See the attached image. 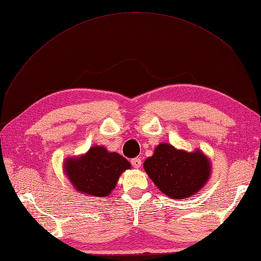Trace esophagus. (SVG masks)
Listing matches in <instances>:
<instances>
[{
    "instance_id": "1",
    "label": "esophagus",
    "mask_w": 261,
    "mask_h": 261,
    "mask_svg": "<svg viewBox=\"0 0 261 261\" xmlns=\"http://www.w3.org/2000/svg\"><path fill=\"white\" fill-rule=\"evenodd\" d=\"M132 165L135 169H139L140 168V165H141V160L140 159H138V158H135V159H133L132 161Z\"/></svg>"
}]
</instances>
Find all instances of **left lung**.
I'll return each instance as SVG.
<instances>
[{
    "label": "left lung",
    "mask_w": 261,
    "mask_h": 261,
    "mask_svg": "<svg viewBox=\"0 0 261 261\" xmlns=\"http://www.w3.org/2000/svg\"><path fill=\"white\" fill-rule=\"evenodd\" d=\"M144 169L154 185L172 199H185L198 193L211 175V162L201 150L188 152L168 143L159 144Z\"/></svg>",
    "instance_id": "left-lung-1"
}]
</instances>
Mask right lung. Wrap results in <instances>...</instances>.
<instances>
[{
    "label": "right lung",
    "instance_id": "add662e5",
    "mask_svg": "<svg viewBox=\"0 0 261 261\" xmlns=\"http://www.w3.org/2000/svg\"><path fill=\"white\" fill-rule=\"evenodd\" d=\"M132 168L130 163L105 146H92L86 153L67 156L63 170L76 192L90 197L109 196L121 174Z\"/></svg>",
    "mask_w": 261,
    "mask_h": 261
}]
</instances>
